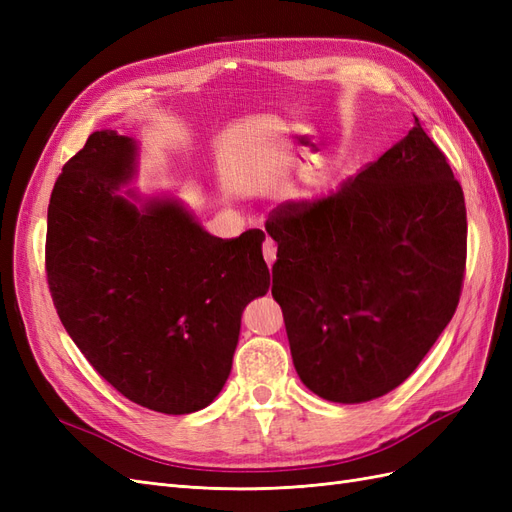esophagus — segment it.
Returning <instances> with one entry per match:
<instances>
[{"mask_svg": "<svg viewBox=\"0 0 512 512\" xmlns=\"http://www.w3.org/2000/svg\"><path fill=\"white\" fill-rule=\"evenodd\" d=\"M262 256H265V262L271 267L275 258H277V245L271 241V239H265V243H262Z\"/></svg>", "mask_w": 512, "mask_h": 512, "instance_id": "34e87169", "label": "esophagus"}]
</instances>
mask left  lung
<instances>
[{
	"mask_svg": "<svg viewBox=\"0 0 512 512\" xmlns=\"http://www.w3.org/2000/svg\"><path fill=\"white\" fill-rule=\"evenodd\" d=\"M301 382L335 404L397 389L451 322L466 271V203L451 166L412 130L327 198L265 224Z\"/></svg>",
	"mask_w": 512,
	"mask_h": 512,
	"instance_id": "8db88e82",
	"label": "left lung"
}]
</instances>
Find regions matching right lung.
<instances>
[{"label":"right lung","instance_id":"right-lung-1","mask_svg":"<svg viewBox=\"0 0 512 512\" xmlns=\"http://www.w3.org/2000/svg\"><path fill=\"white\" fill-rule=\"evenodd\" d=\"M136 166L138 143L115 130L64 164L46 277L61 324L108 384L143 408L190 414L224 389L243 309L269 290L265 232L220 239L179 198L121 196Z\"/></svg>","mask_w":512,"mask_h":512}]
</instances>
